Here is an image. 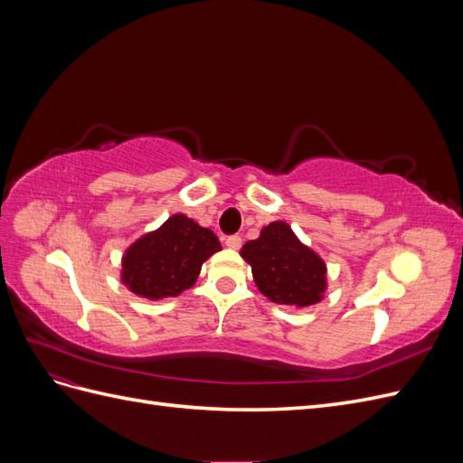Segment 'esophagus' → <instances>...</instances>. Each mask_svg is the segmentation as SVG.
<instances>
[{
    "label": "esophagus",
    "mask_w": 463,
    "mask_h": 463,
    "mask_svg": "<svg viewBox=\"0 0 463 463\" xmlns=\"http://www.w3.org/2000/svg\"><path fill=\"white\" fill-rule=\"evenodd\" d=\"M223 243H226L228 249L237 250V249L241 247V237L240 235H230V237H226V241H223Z\"/></svg>",
    "instance_id": "34e87169"
}]
</instances>
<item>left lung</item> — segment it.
Segmentation results:
<instances>
[{
  "label": "left lung",
  "instance_id": "obj_1",
  "mask_svg": "<svg viewBox=\"0 0 463 463\" xmlns=\"http://www.w3.org/2000/svg\"><path fill=\"white\" fill-rule=\"evenodd\" d=\"M240 255L250 264L259 291L272 303L303 309L325 299V260L284 220L264 226L257 240L241 247Z\"/></svg>",
  "mask_w": 463,
  "mask_h": 463
}]
</instances>
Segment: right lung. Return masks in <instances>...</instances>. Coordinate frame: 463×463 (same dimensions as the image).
Wrapping results in <instances>:
<instances>
[{
	"label": "right lung",
	"instance_id": "right-lung-1",
	"mask_svg": "<svg viewBox=\"0 0 463 463\" xmlns=\"http://www.w3.org/2000/svg\"><path fill=\"white\" fill-rule=\"evenodd\" d=\"M220 249L213 230L185 214H174L125 249L121 284L150 301L177 298L194 286L204 260Z\"/></svg>",
	"mask_w": 463,
	"mask_h": 463
}]
</instances>
